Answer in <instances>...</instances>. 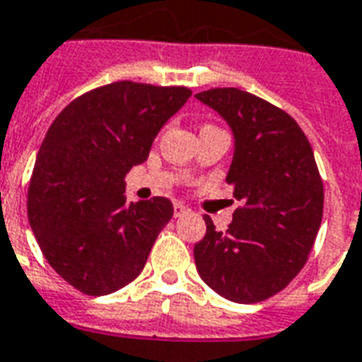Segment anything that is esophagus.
<instances>
[{
	"label": "esophagus",
	"instance_id": "esophagus-1",
	"mask_svg": "<svg viewBox=\"0 0 362 362\" xmlns=\"http://www.w3.org/2000/svg\"><path fill=\"white\" fill-rule=\"evenodd\" d=\"M187 212V206L182 205V203H175V216H182V214H186Z\"/></svg>",
	"mask_w": 362,
	"mask_h": 362
}]
</instances>
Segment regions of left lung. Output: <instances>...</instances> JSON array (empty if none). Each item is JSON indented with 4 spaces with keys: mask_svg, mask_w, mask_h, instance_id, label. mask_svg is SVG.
Returning a JSON list of instances; mask_svg holds the SVG:
<instances>
[{
    "mask_svg": "<svg viewBox=\"0 0 362 362\" xmlns=\"http://www.w3.org/2000/svg\"><path fill=\"white\" fill-rule=\"evenodd\" d=\"M230 123L235 151L226 182L241 201L226 231L205 216L193 258L226 300L264 302L308 262L321 228L325 189L308 136L285 110L235 87L197 93Z\"/></svg>",
    "mask_w": 362,
    "mask_h": 362,
    "instance_id": "obj_1",
    "label": "left lung"
}]
</instances>
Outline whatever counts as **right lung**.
Masks as SVG:
<instances>
[{"mask_svg":"<svg viewBox=\"0 0 362 362\" xmlns=\"http://www.w3.org/2000/svg\"><path fill=\"white\" fill-rule=\"evenodd\" d=\"M189 96L187 87L115 81L77 96L49 127L28 220L49 266L83 294H112L136 279L173 218L167 197L127 203L123 178Z\"/></svg>","mask_w":362,"mask_h":362,"instance_id":"1","label":"right lung"}]
</instances>
